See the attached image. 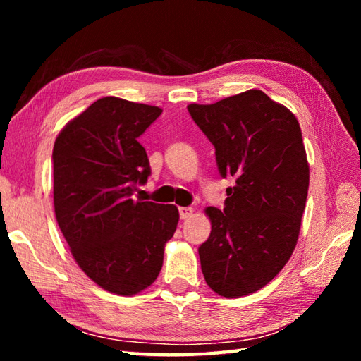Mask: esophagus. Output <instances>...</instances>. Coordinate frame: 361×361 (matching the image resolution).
<instances>
[{
    "instance_id": "obj_1",
    "label": "esophagus",
    "mask_w": 361,
    "mask_h": 361,
    "mask_svg": "<svg viewBox=\"0 0 361 361\" xmlns=\"http://www.w3.org/2000/svg\"><path fill=\"white\" fill-rule=\"evenodd\" d=\"M192 214H194V209H192V208H180V217H181L183 220L190 219V217H192Z\"/></svg>"
}]
</instances>
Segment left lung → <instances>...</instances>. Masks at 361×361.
Masks as SVG:
<instances>
[{
	"instance_id": "8db88e82",
	"label": "left lung",
	"mask_w": 361,
	"mask_h": 361,
	"mask_svg": "<svg viewBox=\"0 0 361 361\" xmlns=\"http://www.w3.org/2000/svg\"><path fill=\"white\" fill-rule=\"evenodd\" d=\"M188 110L216 147L220 175L235 178L224 211L204 209L211 220L198 248L204 281L225 298L255 293L282 270L298 242L309 190L301 127L260 90Z\"/></svg>"
}]
</instances>
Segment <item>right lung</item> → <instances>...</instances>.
I'll return each mask as SVG.
<instances>
[{
  "label": "right lung",
  "mask_w": 361,
  "mask_h": 361,
  "mask_svg": "<svg viewBox=\"0 0 361 361\" xmlns=\"http://www.w3.org/2000/svg\"><path fill=\"white\" fill-rule=\"evenodd\" d=\"M163 110L106 96L59 133L52 150L54 209L71 255L91 281L114 295L152 286L180 214L133 197L150 175L137 141Z\"/></svg>",
  "instance_id": "obj_1"
}]
</instances>
